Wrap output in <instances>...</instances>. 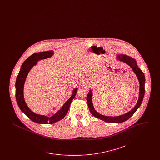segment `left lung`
Returning a JSON list of instances; mask_svg holds the SVG:
<instances>
[{
    "instance_id": "left-lung-1",
    "label": "left lung",
    "mask_w": 160,
    "mask_h": 160,
    "mask_svg": "<svg viewBox=\"0 0 160 160\" xmlns=\"http://www.w3.org/2000/svg\"><path fill=\"white\" fill-rule=\"evenodd\" d=\"M116 59L117 60L122 61L125 63L129 65L132 69L133 72H134V74H136L138 80V82L140 83L139 97H138V99L137 101L136 105L132 110H131L129 112L125 114L117 116H104V115L100 114L95 110L93 105L92 100L93 94H92L91 89H90V91L88 94L86 100H87V103L89 107V110L93 116L97 118L98 119H99L104 122L119 123H122L127 121L129 118H131L133 114H134V113L137 111V109L140 106L145 95V77L144 73L137 66V62L135 59L125 54H118L116 56Z\"/></svg>"
}]
</instances>
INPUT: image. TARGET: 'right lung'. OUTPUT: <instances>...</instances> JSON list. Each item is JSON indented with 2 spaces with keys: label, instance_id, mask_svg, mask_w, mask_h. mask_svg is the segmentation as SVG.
Masks as SVG:
<instances>
[{
  "label": "right lung",
  "instance_id": "obj_1",
  "mask_svg": "<svg viewBox=\"0 0 160 160\" xmlns=\"http://www.w3.org/2000/svg\"><path fill=\"white\" fill-rule=\"evenodd\" d=\"M53 51L50 50L47 52L36 53L31 55L30 57H29L23 62L19 73L17 77L15 82V98L19 108H20L22 112L26 114L31 121L41 124H52L62 119L66 116V114H67L70 104L74 98L75 97L78 89L77 88H76L73 90L72 92V94L71 97L67 100V102H65V103L61 107L60 110H59L55 114L51 117L37 114L32 112L29 108V107L28 106L25 102L23 94L24 85L28 74L31 71V69L33 68V67L37 65L38 61L50 58L53 55Z\"/></svg>",
  "mask_w": 160,
  "mask_h": 160
}]
</instances>
